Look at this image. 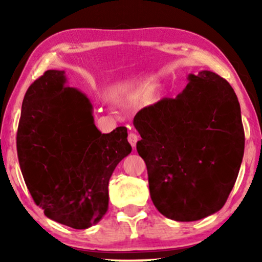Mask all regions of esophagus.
I'll list each match as a JSON object with an SVG mask.
<instances>
[{"mask_svg":"<svg viewBox=\"0 0 262 262\" xmlns=\"http://www.w3.org/2000/svg\"><path fill=\"white\" fill-rule=\"evenodd\" d=\"M127 141L131 144L132 148H135L136 143H137V141H138V136L134 134V132H130V134H128V136H127Z\"/></svg>","mask_w":262,"mask_h":262,"instance_id":"obj_1","label":"esophagus"}]
</instances>
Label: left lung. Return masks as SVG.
Instances as JSON below:
<instances>
[{"label":"left lung","instance_id":"8db88e82","mask_svg":"<svg viewBox=\"0 0 262 262\" xmlns=\"http://www.w3.org/2000/svg\"><path fill=\"white\" fill-rule=\"evenodd\" d=\"M187 80L174 99L144 107L134 119L154 205L177 222L199 221L223 207L245 152L241 108L231 85L209 70Z\"/></svg>","mask_w":262,"mask_h":262}]
</instances>
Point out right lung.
<instances>
[{"mask_svg": "<svg viewBox=\"0 0 262 262\" xmlns=\"http://www.w3.org/2000/svg\"><path fill=\"white\" fill-rule=\"evenodd\" d=\"M64 70H48L25 94L16 149L21 173L45 216L74 229L95 225L108 210V181L131 152L127 128L101 134L88 96Z\"/></svg>", "mask_w": 262, "mask_h": 262, "instance_id": "obj_1", "label": "right lung"}]
</instances>
